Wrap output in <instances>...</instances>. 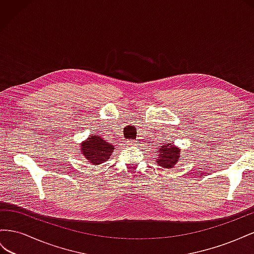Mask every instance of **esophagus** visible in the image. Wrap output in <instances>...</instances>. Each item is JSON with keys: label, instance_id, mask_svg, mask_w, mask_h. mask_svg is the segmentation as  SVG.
Returning <instances> with one entry per match:
<instances>
[{"label": "esophagus", "instance_id": "obj_1", "mask_svg": "<svg viewBox=\"0 0 254 254\" xmlns=\"http://www.w3.org/2000/svg\"><path fill=\"white\" fill-rule=\"evenodd\" d=\"M126 143H127V145H129V146H132V145H135V142H134V141H131V140H129V141H127Z\"/></svg>", "mask_w": 254, "mask_h": 254}]
</instances>
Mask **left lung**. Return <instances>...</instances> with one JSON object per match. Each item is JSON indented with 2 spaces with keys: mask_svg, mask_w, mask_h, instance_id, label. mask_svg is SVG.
Returning <instances> with one entry per match:
<instances>
[{
  "mask_svg": "<svg viewBox=\"0 0 254 254\" xmlns=\"http://www.w3.org/2000/svg\"><path fill=\"white\" fill-rule=\"evenodd\" d=\"M156 149L158 150V158L156 162L159 166H162L164 168H173L181 158V149L175 144L167 143Z\"/></svg>",
  "mask_w": 254,
  "mask_h": 254,
  "instance_id": "1",
  "label": "left lung"
}]
</instances>
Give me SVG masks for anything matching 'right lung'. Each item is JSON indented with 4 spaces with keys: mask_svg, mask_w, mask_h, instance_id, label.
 I'll return each instance as SVG.
<instances>
[{
    "mask_svg": "<svg viewBox=\"0 0 254 254\" xmlns=\"http://www.w3.org/2000/svg\"><path fill=\"white\" fill-rule=\"evenodd\" d=\"M80 152L93 165L102 164L108 161L114 150V146L106 142L101 135L92 134L80 143Z\"/></svg>",
    "mask_w": 254,
    "mask_h": 254,
    "instance_id": "right-lung-1",
    "label": "right lung"
}]
</instances>
